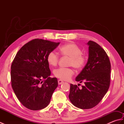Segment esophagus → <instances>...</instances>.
I'll list each match as a JSON object with an SVG mask.
<instances>
[{"instance_id": "1", "label": "esophagus", "mask_w": 124, "mask_h": 124, "mask_svg": "<svg viewBox=\"0 0 124 124\" xmlns=\"http://www.w3.org/2000/svg\"><path fill=\"white\" fill-rule=\"evenodd\" d=\"M63 83V81L62 80H61V79L58 80V84H59V85H61V84H62Z\"/></svg>"}]
</instances>
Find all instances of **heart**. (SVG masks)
I'll list each match as a JSON object with an SVG mask.
<instances>
[{"instance_id": "obj_1", "label": "heart", "mask_w": 124, "mask_h": 124, "mask_svg": "<svg viewBox=\"0 0 124 124\" xmlns=\"http://www.w3.org/2000/svg\"><path fill=\"white\" fill-rule=\"evenodd\" d=\"M60 53L63 56L70 57L68 65L80 70L85 66L86 57L82 54V50L77 45L68 43L60 47ZM59 60V56L55 51L50 52L47 55V61L52 67L56 66ZM74 71L71 68H59L54 71L55 77L61 80H68L73 76Z\"/></svg>"}]
</instances>
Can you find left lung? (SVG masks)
<instances>
[{
	"label": "left lung",
	"mask_w": 124,
	"mask_h": 124,
	"mask_svg": "<svg viewBox=\"0 0 124 124\" xmlns=\"http://www.w3.org/2000/svg\"><path fill=\"white\" fill-rule=\"evenodd\" d=\"M88 59L86 65L76 78L85 85L79 89L70 84L69 97L71 102L81 109L96 106L108 91L110 83L111 64L106 52L99 44L89 41Z\"/></svg>",
	"instance_id": "1"
}]
</instances>
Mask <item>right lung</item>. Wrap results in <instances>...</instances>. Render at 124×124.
I'll return each mask as SVG.
<instances>
[{
	"mask_svg": "<svg viewBox=\"0 0 124 124\" xmlns=\"http://www.w3.org/2000/svg\"><path fill=\"white\" fill-rule=\"evenodd\" d=\"M60 43L35 39L18 51L11 65V83L20 102L31 110L43 109L49 104L58 86L51 78L47 55Z\"/></svg>",
	"mask_w": 124,
	"mask_h": 124,
	"instance_id": "1",
	"label": "right lung"
}]
</instances>
